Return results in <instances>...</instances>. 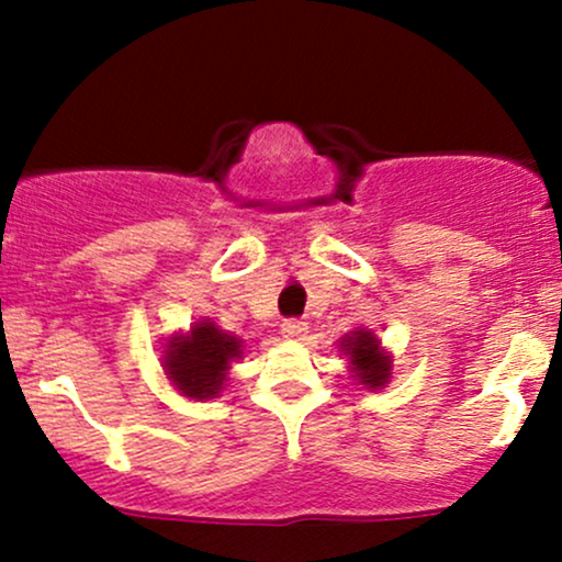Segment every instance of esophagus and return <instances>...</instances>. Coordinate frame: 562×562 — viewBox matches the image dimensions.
Masks as SVG:
<instances>
[{"mask_svg":"<svg viewBox=\"0 0 562 562\" xmlns=\"http://www.w3.org/2000/svg\"><path fill=\"white\" fill-rule=\"evenodd\" d=\"M282 333H285L288 338H301V335L306 333V322H303V319H285V322H282Z\"/></svg>","mask_w":562,"mask_h":562,"instance_id":"obj_1","label":"esophagus"}]
</instances>
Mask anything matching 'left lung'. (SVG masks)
<instances>
[{
  "label": "left lung",
  "instance_id": "8db88e82",
  "mask_svg": "<svg viewBox=\"0 0 562 562\" xmlns=\"http://www.w3.org/2000/svg\"><path fill=\"white\" fill-rule=\"evenodd\" d=\"M346 351L351 353L353 372H357L359 383L370 385V389H380L391 375L389 359L380 353L378 338L372 333L359 330L346 340Z\"/></svg>",
  "mask_w": 562,
  "mask_h": 562
}]
</instances>
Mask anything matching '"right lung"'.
<instances>
[{
	"label": "right lung",
	"mask_w": 562,
	"mask_h": 562,
	"mask_svg": "<svg viewBox=\"0 0 562 562\" xmlns=\"http://www.w3.org/2000/svg\"><path fill=\"white\" fill-rule=\"evenodd\" d=\"M243 353L235 335L200 322L190 335L173 338L166 351V370L179 391L190 398H214L222 391L232 359Z\"/></svg>",
	"instance_id": "obj_1"
}]
</instances>
